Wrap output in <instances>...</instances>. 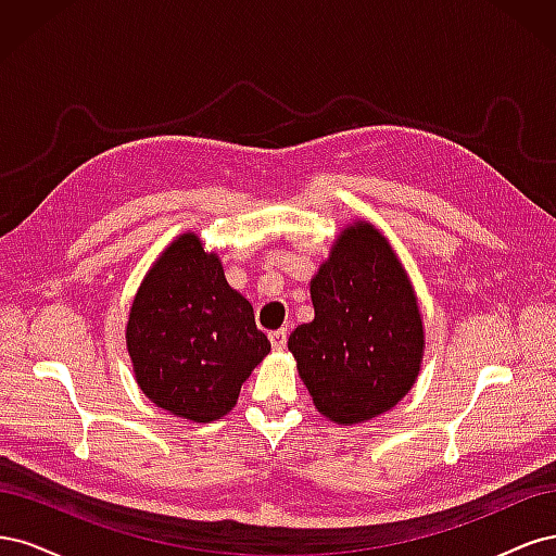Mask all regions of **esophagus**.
<instances>
[{
	"mask_svg": "<svg viewBox=\"0 0 556 556\" xmlns=\"http://www.w3.org/2000/svg\"><path fill=\"white\" fill-rule=\"evenodd\" d=\"M268 339H271V345H274V350H285V345H288V329H276V331H271L268 333Z\"/></svg>",
	"mask_w": 556,
	"mask_h": 556,
	"instance_id": "1",
	"label": "esophagus"
}]
</instances>
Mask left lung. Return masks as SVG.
Listing matches in <instances>:
<instances>
[{"instance_id":"left-lung-1","label":"left lung","mask_w":556,"mask_h":556,"mask_svg":"<svg viewBox=\"0 0 556 556\" xmlns=\"http://www.w3.org/2000/svg\"><path fill=\"white\" fill-rule=\"evenodd\" d=\"M315 317L288 348L315 408L336 425H362L410 392L425 357V325L408 271L368 220L336 237L311 278Z\"/></svg>"}]
</instances>
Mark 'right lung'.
I'll list each match as a JSON object with an SVG mask.
<instances>
[{"label": "right lung", "mask_w": 556, "mask_h": 556, "mask_svg": "<svg viewBox=\"0 0 556 556\" xmlns=\"http://www.w3.org/2000/svg\"><path fill=\"white\" fill-rule=\"evenodd\" d=\"M134 378L157 408L190 422L227 415L271 343L194 231L166 245L134 294L125 327Z\"/></svg>", "instance_id": "obj_1"}]
</instances>
